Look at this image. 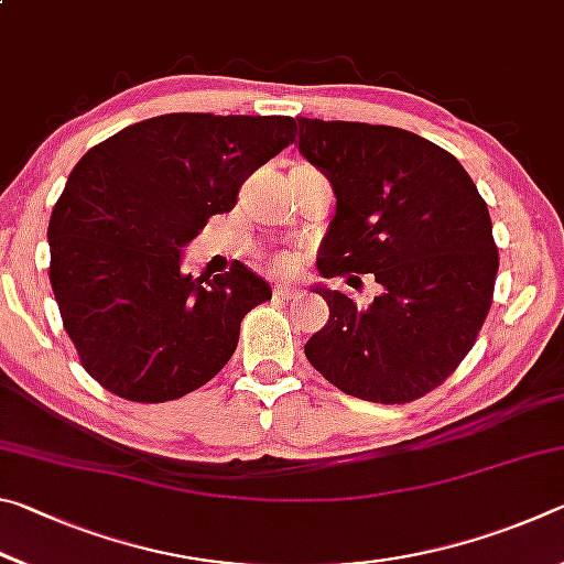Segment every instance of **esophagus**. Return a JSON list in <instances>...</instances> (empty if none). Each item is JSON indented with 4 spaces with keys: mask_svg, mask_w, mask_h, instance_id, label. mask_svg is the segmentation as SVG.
Listing matches in <instances>:
<instances>
[{
    "mask_svg": "<svg viewBox=\"0 0 564 564\" xmlns=\"http://www.w3.org/2000/svg\"><path fill=\"white\" fill-rule=\"evenodd\" d=\"M301 295H303V291L295 289V285H285V283L275 285V299L279 301H295V299H301Z\"/></svg>",
    "mask_w": 564,
    "mask_h": 564,
    "instance_id": "34e87169",
    "label": "esophagus"
}]
</instances>
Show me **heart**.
<instances>
[{
  "label": "heart",
  "instance_id": "b5f03b06",
  "mask_svg": "<svg viewBox=\"0 0 564 564\" xmlns=\"http://www.w3.org/2000/svg\"><path fill=\"white\" fill-rule=\"evenodd\" d=\"M295 265H299V261H295L293 256H281V259H275V269H279V271L291 273Z\"/></svg>",
  "mask_w": 564,
  "mask_h": 564
}]
</instances>
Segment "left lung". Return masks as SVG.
Listing matches in <instances>:
<instances>
[{
    "mask_svg": "<svg viewBox=\"0 0 564 564\" xmlns=\"http://www.w3.org/2000/svg\"><path fill=\"white\" fill-rule=\"evenodd\" d=\"M295 144L336 194L321 275L373 273L383 289L368 308L316 289L330 316L305 358L352 398H423L460 366L490 311L498 246L488 204L451 151L413 131L299 117Z\"/></svg>",
    "mask_w": 564,
    "mask_h": 564,
    "instance_id": "obj_1",
    "label": "left lung"
}]
</instances>
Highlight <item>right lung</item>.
Here are the masks:
<instances>
[{"label": "right lung", "mask_w": 564, "mask_h": 564, "mask_svg": "<svg viewBox=\"0 0 564 564\" xmlns=\"http://www.w3.org/2000/svg\"><path fill=\"white\" fill-rule=\"evenodd\" d=\"M293 117L164 113L79 159L50 218V281L82 366L133 403L208 383L271 285L236 261L194 279L181 248L291 144Z\"/></svg>", "instance_id": "obj_1"}]
</instances>
